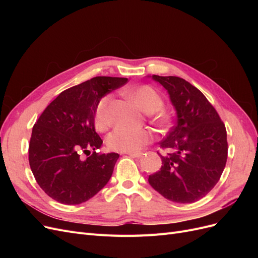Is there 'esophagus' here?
Listing matches in <instances>:
<instances>
[{
    "label": "esophagus",
    "mask_w": 258,
    "mask_h": 258,
    "mask_svg": "<svg viewBox=\"0 0 258 258\" xmlns=\"http://www.w3.org/2000/svg\"><path fill=\"white\" fill-rule=\"evenodd\" d=\"M128 156H130V157H132V158H140V157H142V153H126Z\"/></svg>",
    "instance_id": "34e87169"
}]
</instances>
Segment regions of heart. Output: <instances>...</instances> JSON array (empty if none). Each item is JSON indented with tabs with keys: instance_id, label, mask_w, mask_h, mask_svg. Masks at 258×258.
Segmentation results:
<instances>
[{
	"instance_id": "b5f03b06",
	"label": "heart",
	"mask_w": 258,
	"mask_h": 258,
	"mask_svg": "<svg viewBox=\"0 0 258 258\" xmlns=\"http://www.w3.org/2000/svg\"><path fill=\"white\" fill-rule=\"evenodd\" d=\"M128 95L138 106L147 114H151L152 121L159 129L165 130L171 123V117L168 113L159 111L163 106V99L157 90L151 86L143 85L131 89ZM111 95H106L99 100L95 108L93 120L99 131H104L110 126V103ZM152 135L146 130H128L116 128L106 138V145L110 150L119 153H137L143 146L152 141Z\"/></svg>"
}]
</instances>
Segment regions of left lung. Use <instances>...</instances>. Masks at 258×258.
<instances>
[{
  "label": "left lung",
  "instance_id": "obj_1",
  "mask_svg": "<svg viewBox=\"0 0 258 258\" xmlns=\"http://www.w3.org/2000/svg\"><path fill=\"white\" fill-rule=\"evenodd\" d=\"M170 95L177 118L160 142L162 166L148 182L166 199L192 204L220 181L228 154L227 132L214 106L199 89L177 76L153 75Z\"/></svg>",
  "mask_w": 258,
  "mask_h": 258
}]
</instances>
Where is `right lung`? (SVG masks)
Here are the masks:
<instances>
[{
  "mask_svg": "<svg viewBox=\"0 0 258 258\" xmlns=\"http://www.w3.org/2000/svg\"><path fill=\"white\" fill-rule=\"evenodd\" d=\"M127 82L124 77H93L62 91L38 117L29 163L37 184L53 200L83 204L110 181L119 155L96 152L103 141L95 130L93 114L101 98ZM89 150L93 154L83 160L81 153Z\"/></svg>",
  "mask_w": 258,
  "mask_h": 258,
  "instance_id": "right-lung-1",
  "label": "right lung"
}]
</instances>
